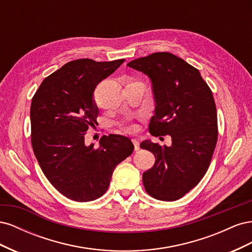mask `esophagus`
I'll return each instance as SVG.
<instances>
[{
    "instance_id": "obj_1",
    "label": "esophagus",
    "mask_w": 252,
    "mask_h": 252,
    "mask_svg": "<svg viewBox=\"0 0 252 252\" xmlns=\"http://www.w3.org/2000/svg\"><path fill=\"white\" fill-rule=\"evenodd\" d=\"M132 143H133V145H134V150L138 151V150L140 149V142H139V140L132 139Z\"/></svg>"
}]
</instances>
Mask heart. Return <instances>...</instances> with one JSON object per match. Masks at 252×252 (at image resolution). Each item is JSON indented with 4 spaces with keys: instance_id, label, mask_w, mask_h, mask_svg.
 <instances>
[{
    "instance_id": "b5f03b06",
    "label": "heart",
    "mask_w": 252,
    "mask_h": 252,
    "mask_svg": "<svg viewBox=\"0 0 252 252\" xmlns=\"http://www.w3.org/2000/svg\"><path fill=\"white\" fill-rule=\"evenodd\" d=\"M128 130H133L134 129V126L133 125H127V127H126Z\"/></svg>"
}]
</instances>
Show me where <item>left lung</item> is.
Wrapping results in <instances>:
<instances>
[{"label": "left lung", "mask_w": 252, "mask_h": 252, "mask_svg": "<svg viewBox=\"0 0 252 252\" xmlns=\"http://www.w3.org/2000/svg\"><path fill=\"white\" fill-rule=\"evenodd\" d=\"M152 84L156 109L149 131L171 136V146L150 140L141 148L156 157L143 173L148 194L161 201H177L195 187L207 171L218 141V118L212 93L200 71L170 52H156L131 61Z\"/></svg>", "instance_id": "left-lung-1"}]
</instances>
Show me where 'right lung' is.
Returning <instances> with one entry per match:
<instances>
[{
  "mask_svg": "<svg viewBox=\"0 0 252 252\" xmlns=\"http://www.w3.org/2000/svg\"><path fill=\"white\" fill-rule=\"evenodd\" d=\"M124 61H71L45 79L32 97L34 156L52 186L72 201L89 202L102 196L114 168L133 152L130 139L123 135H104L97 148L85 145L84 136L96 123V85Z\"/></svg>",
  "mask_w": 252,
  "mask_h": 252,
  "instance_id": "right-lung-1",
  "label": "right lung"
}]
</instances>
